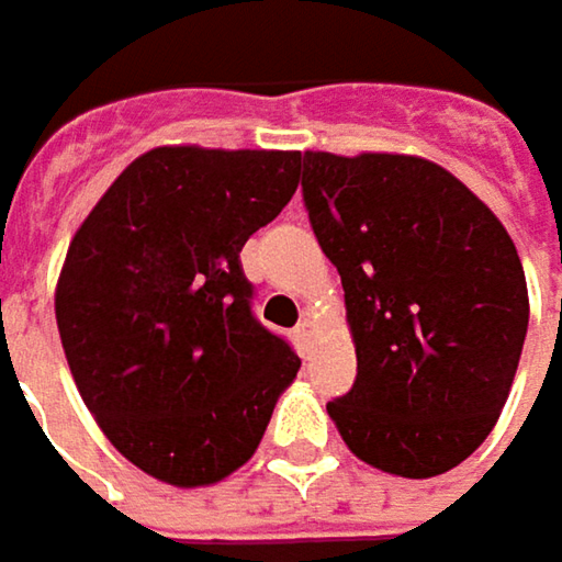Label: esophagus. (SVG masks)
Returning a JSON list of instances; mask_svg holds the SVG:
<instances>
[{"instance_id": "34e87169", "label": "esophagus", "mask_w": 562, "mask_h": 562, "mask_svg": "<svg viewBox=\"0 0 562 562\" xmlns=\"http://www.w3.org/2000/svg\"><path fill=\"white\" fill-rule=\"evenodd\" d=\"M314 330H317V324H314V317H302V321H299V327H295V334H299V337H302L305 344L312 340Z\"/></svg>"}]
</instances>
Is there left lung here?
<instances>
[{"label":"left lung","mask_w":562,"mask_h":562,"mask_svg":"<svg viewBox=\"0 0 562 562\" xmlns=\"http://www.w3.org/2000/svg\"><path fill=\"white\" fill-rule=\"evenodd\" d=\"M314 238L344 282L356 381L327 404L356 458L426 480L493 432L528 334L509 232L416 155L305 151Z\"/></svg>","instance_id":"obj_1"}]
</instances>
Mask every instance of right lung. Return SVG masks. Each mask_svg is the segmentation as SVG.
Here are the masks:
<instances>
[{
	"label": "right lung",
	"mask_w": 562,
	"mask_h": 562,
	"mask_svg": "<svg viewBox=\"0 0 562 562\" xmlns=\"http://www.w3.org/2000/svg\"><path fill=\"white\" fill-rule=\"evenodd\" d=\"M302 151L158 146L88 213L56 282L85 407L149 477L210 486L257 451L302 359L250 314L238 254L299 187Z\"/></svg>",
	"instance_id": "1"
}]
</instances>
